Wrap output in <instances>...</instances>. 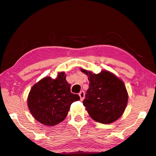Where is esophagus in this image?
I'll return each mask as SVG.
<instances>
[{
  "mask_svg": "<svg viewBox=\"0 0 156 156\" xmlns=\"http://www.w3.org/2000/svg\"><path fill=\"white\" fill-rule=\"evenodd\" d=\"M79 96H80V97L81 101H83V99H84V97H85V93H84V91H81L80 93L79 94Z\"/></svg>",
  "mask_w": 156,
  "mask_h": 156,
  "instance_id": "1",
  "label": "esophagus"
}]
</instances>
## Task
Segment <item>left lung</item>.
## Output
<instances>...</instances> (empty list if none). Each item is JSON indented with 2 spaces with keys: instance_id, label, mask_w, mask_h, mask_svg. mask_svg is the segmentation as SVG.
Listing matches in <instances>:
<instances>
[{
  "instance_id": "8db88e82",
  "label": "left lung",
  "mask_w": 156,
  "mask_h": 156,
  "mask_svg": "<svg viewBox=\"0 0 156 156\" xmlns=\"http://www.w3.org/2000/svg\"><path fill=\"white\" fill-rule=\"evenodd\" d=\"M80 69L89 81L83 105L90 117L103 124H111L118 119L128 102V93L123 81L105 69L98 74Z\"/></svg>"
}]
</instances>
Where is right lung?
I'll return each mask as SVG.
<instances>
[{"instance_id":"1","label":"right lung","mask_w":156,"mask_h":156,"mask_svg":"<svg viewBox=\"0 0 156 156\" xmlns=\"http://www.w3.org/2000/svg\"><path fill=\"white\" fill-rule=\"evenodd\" d=\"M70 83L65 72L55 79L46 76L31 87L27 98L29 111L36 120L46 126H54L67 117L70 105L80 99L71 93Z\"/></svg>"}]
</instances>
